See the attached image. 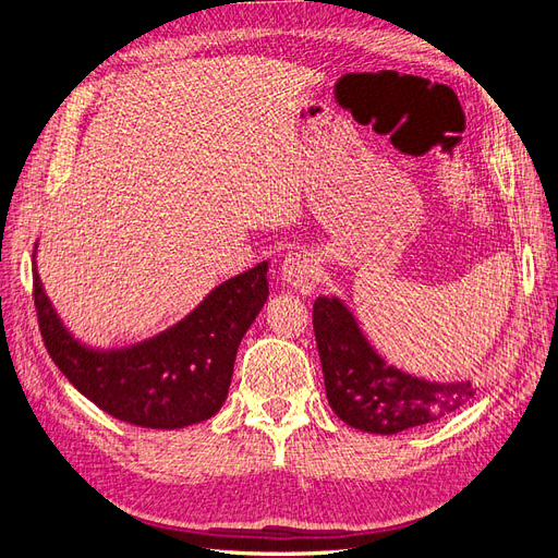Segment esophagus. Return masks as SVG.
<instances>
[{"label": "esophagus", "mask_w": 558, "mask_h": 558, "mask_svg": "<svg viewBox=\"0 0 558 558\" xmlns=\"http://www.w3.org/2000/svg\"><path fill=\"white\" fill-rule=\"evenodd\" d=\"M281 279L295 291L312 293V289L318 283V265L312 253H289V258L281 263Z\"/></svg>", "instance_id": "esophagus-1"}]
</instances>
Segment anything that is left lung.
Returning a JSON list of instances; mask_svg holds the SVG:
<instances>
[{
	"mask_svg": "<svg viewBox=\"0 0 558 558\" xmlns=\"http://www.w3.org/2000/svg\"><path fill=\"white\" fill-rule=\"evenodd\" d=\"M312 320L328 402L353 428L396 435L453 414L477 393L470 379L437 384L388 365L337 298H316Z\"/></svg>",
	"mask_w": 558,
	"mask_h": 558,
	"instance_id": "obj_1",
	"label": "left lung"
}]
</instances>
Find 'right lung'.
I'll use <instances>...</instances> for the list:
<instances>
[{"label": "right lung", "mask_w": 558, "mask_h": 558, "mask_svg": "<svg viewBox=\"0 0 558 558\" xmlns=\"http://www.w3.org/2000/svg\"><path fill=\"white\" fill-rule=\"evenodd\" d=\"M267 263L223 281L150 340L128 349L83 347L60 324L35 269V307L50 359L99 410L142 428H183L223 408L244 332L267 300Z\"/></svg>", "instance_id": "1"}]
</instances>
